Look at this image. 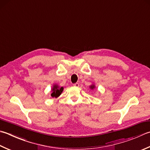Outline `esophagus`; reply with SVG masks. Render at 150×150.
I'll list each match as a JSON object with an SVG mask.
<instances>
[{
  "mask_svg": "<svg viewBox=\"0 0 150 150\" xmlns=\"http://www.w3.org/2000/svg\"><path fill=\"white\" fill-rule=\"evenodd\" d=\"M73 86H75V87H79V83H75L74 84H73Z\"/></svg>",
  "mask_w": 150,
  "mask_h": 150,
  "instance_id": "1",
  "label": "esophagus"
}]
</instances>
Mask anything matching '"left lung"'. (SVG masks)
<instances>
[{"instance_id":"left-lung-1","label":"left lung","mask_w":150,"mask_h":150,"mask_svg":"<svg viewBox=\"0 0 150 150\" xmlns=\"http://www.w3.org/2000/svg\"><path fill=\"white\" fill-rule=\"evenodd\" d=\"M90 88L91 89V90H93L95 88V85L94 84H92L91 85V86H90Z\"/></svg>"}]
</instances>
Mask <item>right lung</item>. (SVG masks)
Here are the masks:
<instances>
[{"label":"right lung","mask_w":150,"mask_h":150,"mask_svg":"<svg viewBox=\"0 0 150 150\" xmlns=\"http://www.w3.org/2000/svg\"><path fill=\"white\" fill-rule=\"evenodd\" d=\"M51 90H52L51 96L52 98H57L60 96L62 92V91L64 90V88L58 86V85L57 84H54Z\"/></svg>","instance_id":"obj_1"}]
</instances>
